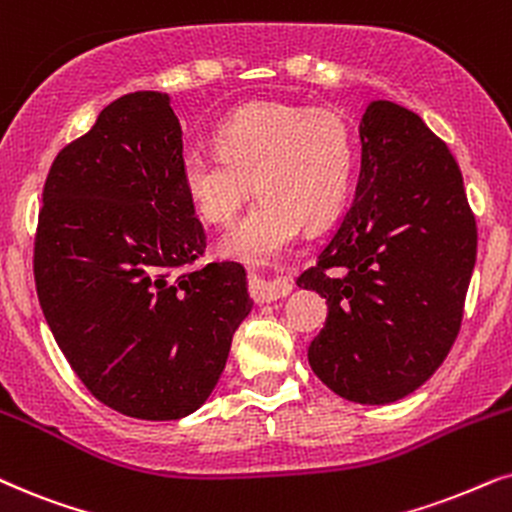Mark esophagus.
Segmentation results:
<instances>
[{"mask_svg": "<svg viewBox=\"0 0 512 512\" xmlns=\"http://www.w3.org/2000/svg\"><path fill=\"white\" fill-rule=\"evenodd\" d=\"M254 291L263 303H272V301H280V298L291 294V282H287V280H263V277H256Z\"/></svg>", "mask_w": 512, "mask_h": 512, "instance_id": "obj_1", "label": "esophagus"}]
</instances>
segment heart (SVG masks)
Instances as JSON below:
<instances>
[{
  "instance_id": "1",
  "label": "heart",
  "mask_w": 512,
  "mask_h": 512,
  "mask_svg": "<svg viewBox=\"0 0 512 512\" xmlns=\"http://www.w3.org/2000/svg\"><path fill=\"white\" fill-rule=\"evenodd\" d=\"M350 169L345 119L284 101L240 105L216 129V150L192 145L181 157L188 197L211 225H228L256 181L261 195L221 244L223 254L249 261L287 249L303 223L327 225L348 195Z\"/></svg>"
}]
</instances>
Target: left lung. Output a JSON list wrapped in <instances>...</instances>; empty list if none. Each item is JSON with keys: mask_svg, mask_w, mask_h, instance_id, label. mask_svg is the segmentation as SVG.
<instances>
[{"mask_svg": "<svg viewBox=\"0 0 512 512\" xmlns=\"http://www.w3.org/2000/svg\"><path fill=\"white\" fill-rule=\"evenodd\" d=\"M355 199L296 284L327 298L310 367L350 402L388 404L440 369L459 336L477 223L447 143L390 101L360 122Z\"/></svg>", "mask_w": 512, "mask_h": 512, "instance_id": "obj_1", "label": "left lung"}]
</instances>
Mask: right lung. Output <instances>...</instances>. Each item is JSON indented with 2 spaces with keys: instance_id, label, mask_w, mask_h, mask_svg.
Here are the masks:
<instances>
[{
  "instance_id": "1",
  "label": "right lung",
  "mask_w": 512,
  "mask_h": 512,
  "mask_svg": "<svg viewBox=\"0 0 512 512\" xmlns=\"http://www.w3.org/2000/svg\"><path fill=\"white\" fill-rule=\"evenodd\" d=\"M169 98L136 91L53 159L39 209L37 298L86 390L119 414L176 421L216 388L251 301L244 268H195L207 232L181 176Z\"/></svg>"
}]
</instances>
